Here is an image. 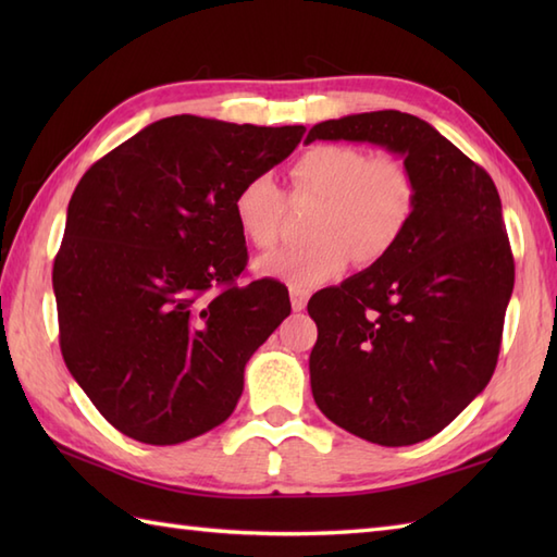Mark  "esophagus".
<instances>
[{
    "label": "esophagus",
    "instance_id": "obj_1",
    "mask_svg": "<svg viewBox=\"0 0 557 557\" xmlns=\"http://www.w3.org/2000/svg\"><path fill=\"white\" fill-rule=\"evenodd\" d=\"M289 299H292V309L294 311H304L306 309V301H309V292L299 289V287H292L289 289Z\"/></svg>",
    "mask_w": 557,
    "mask_h": 557
}]
</instances>
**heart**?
<instances>
[{"label":"heart","instance_id":"b5f03b06","mask_svg":"<svg viewBox=\"0 0 557 557\" xmlns=\"http://www.w3.org/2000/svg\"><path fill=\"white\" fill-rule=\"evenodd\" d=\"M294 194L321 200L313 244L282 248L258 260L268 277L311 289L342 275L351 260L371 268L395 251L411 227L419 206V182L399 156H369L359 146L318 144L292 162ZM236 227L248 244L272 248L280 239L285 194L268 174L236 188L232 200Z\"/></svg>","mask_w":557,"mask_h":557}]
</instances>
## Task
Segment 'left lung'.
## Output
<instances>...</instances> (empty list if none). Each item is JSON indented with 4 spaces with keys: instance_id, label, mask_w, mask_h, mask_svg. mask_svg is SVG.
<instances>
[{
    "instance_id": "left-lung-1",
    "label": "left lung",
    "mask_w": 557,
    "mask_h": 557,
    "mask_svg": "<svg viewBox=\"0 0 557 557\" xmlns=\"http://www.w3.org/2000/svg\"><path fill=\"white\" fill-rule=\"evenodd\" d=\"M359 140L407 160L411 227L381 263L318 292L311 389L318 409L385 447L441 433L488 385L515 260L498 188L419 116L381 110L315 124L311 140Z\"/></svg>"
}]
</instances>
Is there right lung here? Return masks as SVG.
<instances>
[{
	"label": "right lung",
	"instance_id": "obj_1",
	"mask_svg": "<svg viewBox=\"0 0 557 557\" xmlns=\"http://www.w3.org/2000/svg\"><path fill=\"white\" fill-rule=\"evenodd\" d=\"M304 132L176 114L83 174L52 270L59 347L116 431L176 445L230 419L246 361L292 311L280 282L236 285L232 200Z\"/></svg>",
	"mask_w": 557,
	"mask_h": 557
}]
</instances>
